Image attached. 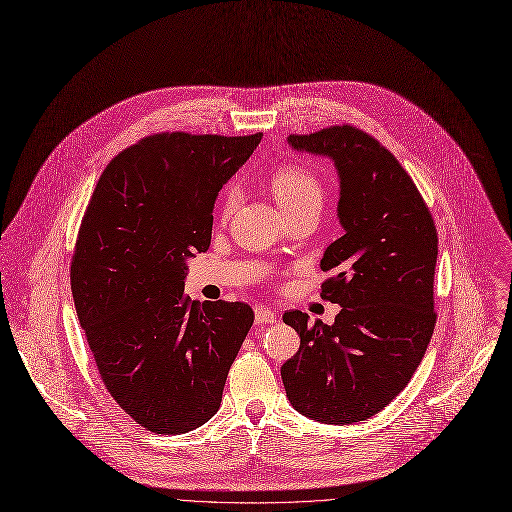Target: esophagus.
Masks as SVG:
<instances>
[{
	"label": "esophagus",
	"instance_id": "obj_1",
	"mask_svg": "<svg viewBox=\"0 0 512 512\" xmlns=\"http://www.w3.org/2000/svg\"><path fill=\"white\" fill-rule=\"evenodd\" d=\"M277 320H279L277 311H272V309H268V307H264V305H258V307H256V324H258V326H262V324H272V322H277Z\"/></svg>",
	"mask_w": 512,
	"mask_h": 512
}]
</instances>
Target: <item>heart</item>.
Here are the masks:
<instances>
[{"instance_id":"obj_1","label":"heart","mask_w":512,"mask_h":512,"mask_svg":"<svg viewBox=\"0 0 512 512\" xmlns=\"http://www.w3.org/2000/svg\"><path fill=\"white\" fill-rule=\"evenodd\" d=\"M270 190L287 215L309 205H322L324 199V186L320 178L307 166L297 162H287L272 170ZM235 203H238V190H235V186H227L221 196V213L229 215Z\"/></svg>"}]
</instances>
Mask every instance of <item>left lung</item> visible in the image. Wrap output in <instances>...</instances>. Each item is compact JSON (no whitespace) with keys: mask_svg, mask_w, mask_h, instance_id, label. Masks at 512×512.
Listing matches in <instances>:
<instances>
[{"mask_svg":"<svg viewBox=\"0 0 512 512\" xmlns=\"http://www.w3.org/2000/svg\"><path fill=\"white\" fill-rule=\"evenodd\" d=\"M289 143L332 157L340 176L344 235L324 252L320 266L332 274L320 295L342 309L332 326L285 313L301 344L281 377L307 418L352 424L381 412L424 357L437 324L439 235L410 174L369 133L334 125Z\"/></svg>","mask_w":512,"mask_h":512,"instance_id":"left-lung-1","label":"left lung"}]
</instances>
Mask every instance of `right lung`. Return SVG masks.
I'll return each instance as SVG.
<instances>
[{"label":"right lung","mask_w":512,"mask_h":512,"mask_svg":"<svg viewBox=\"0 0 512 512\" xmlns=\"http://www.w3.org/2000/svg\"><path fill=\"white\" fill-rule=\"evenodd\" d=\"M244 137L155 133L112 157L77 231L71 293L100 379L137 424H205L254 311L184 295L186 258L207 252L221 186L258 147Z\"/></svg>","instance_id":"1"}]
</instances>
